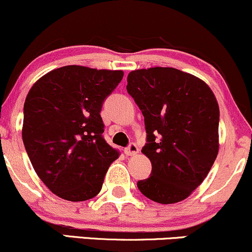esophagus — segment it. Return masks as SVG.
Returning <instances> with one entry per match:
<instances>
[{
    "label": "esophagus",
    "mask_w": 252,
    "mask_h": 252,
    "mask_svg": "<svg viewBox=\"0 0 252 252\" xmlns=\"http://www.w3.org/2000/svg\"><path fill=\"white\" fill-rule=\"evenodd\" d=\"M124 153H126V155L128 156H134L138 153V147L136 145V143H130L128 147L124 149Z\"/></svg>",
    "instance_id": "1"
}]
</instances>
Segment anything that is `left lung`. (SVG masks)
Here are the masks:
<instances>
[{
	"label": "left lung",
	"mask_w": 252,
	"mask_h": 252,
	"mask_svg": "<svg viewBox=\"0 0 252 252\" xmlns=\"http://www.w3.org/2000/svg\"><path fill=\"white\" fill-rule=\"evenodd\" d=\"M126 92L144 116L142 153L153 165L150 177L137 182L139 191L160 204L183 201L204 181L217 157L216 97L198 77L162 66L129 72Z\"/></svg>",
	"instance_id": "obj_1"
}]
</instances>
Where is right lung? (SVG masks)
I'll return each mask as SVG.
<instances>
[{"mask_svg":"<svg viewBox=\"0 0 252 252\" xmlns=\"http://www.w3.org/2000/svg\"><path fill=\"white\" fill-rule=\"evenodd\" d=\"M122 70L65 65L48 72L27 95L22 138L34 170L51 192L71 202L101 191L118 151L104 137L105 98Z\"/></svg>","mask_w":252,"mask_h":252,"instance_id":"add662e5","label":"right lung"}]
</instances>
